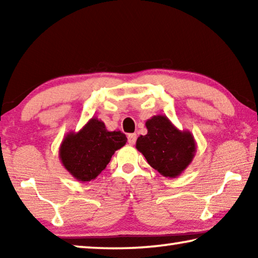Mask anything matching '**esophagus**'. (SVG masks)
<instances>
[{
  "mask_svg": "<svg viewBox=\"0 0 258 258\" xmlns=\"http://www.w3.org/2000/svg\"><path fill=\"white\" fill-rule=\"evenodd\" d=\"M127 140H128V143H130V145H131V146H133L134 143H135V141H137V134H135V133H131V134H128Z\"/></svg>",
  "mask_w": 258,
  "mask_h": 258,
  "instance_id": "esophagus-1",
  "label": "esophagus"
}]
</instances>
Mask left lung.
Returning a JSON list of instances; mask_svg holds the SVG:
<instances>
[{
	"mask_svg": "<svg viewBox=\"0 0 258 258\" xmlns=\"http://www.w3.org/2000/svg\"><path fill=\"white\" fill-rule=\"evenodd\" d=\"M148 133L140 135L137 149L160 175L175 178L194 160L197 143L190 131L178 130L165 115L146 121Z\"/></svg>",
	"mask_w": 258,
	"mask_h": 258,
	"instance_id": "obj_1",
	"label": "left lung"
}]
</instances>
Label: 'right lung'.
<instances>
[{
  "mask_svg": "<svg viewBox=\"0 0 258 258\" xmlns=\"http://www.w3.org/2000/svg\"><path fill=\"white\" fill-rule=\"evenodd\" d=\"M127 142L120 131H108L102 120L92 117L78 132H69L59 148V158L77 181L94 180L107 167L112 155Z\"/></svg>",
  "mask_w": 258,
  "mask_h": 258,
  "instance_id": "add662e5",
  "label": "right lung"
}]
</instances>
